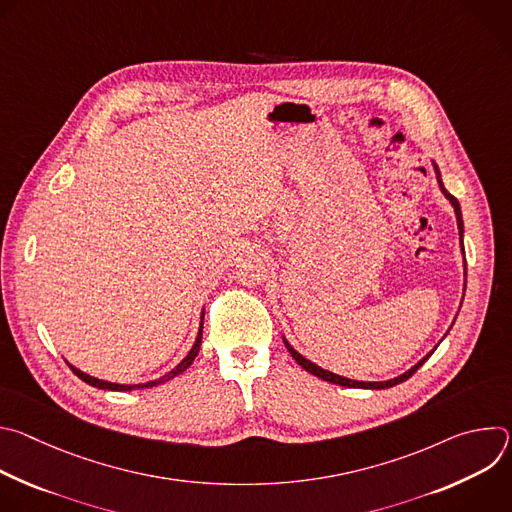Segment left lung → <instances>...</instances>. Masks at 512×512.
<instances>
[{"label":"left lung","instance_id":"8db88e82","mask_svg":"<svg viewBox=\"0 0 512 512\" xmlns=\"http://www.w3.org/2000/svg\"><path fill=\"white\" fill-rule=\"evenodd\" d=\"M433 170H435V176H437V184H440V188H442V192H444V196L452 202V206H454V210H456V221H458V229H460V241H462V237H464V221H462V210H460V202L446 190V186H444V182H442V174H440V168H437L435 164H433ZM462 249H464V243H462ZM285 342V346H287V350H289V354L296 358V362L300 364L302 369H306L310 375H314V377H320L322 381H328V383H334V385H340V387H352V389H389V387H395V385H399V383H403V381H407L419 367L421 364L433 354V350L425 356V358H421L415 367H411L407 373H403V375H399L397 379H391V381H383V383H364V381H352V379H346V377H340V375H334V373H330V371H324V369H320L318 364H314V362H310L308 358H304L298 350H294L289 346V342L287 340H283Z\"/></svg>","mask_w":512,"mask_h":512}]
</instances>
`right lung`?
Masks as SVG:
<instances>
[{"label":"right lung","instance_id":"obj_1","mask_svg":"<svg viewBox=\"0 0 512 512\" xmlns=\"http://www.w3.org/2000/svg\"><path fill=\"white\" fill-rule=\"evenodd\" d=\"M202 318H204V314H202ZM200 342H202V322H200V330H198V336H196V342H194V346H192V350L188 352V356L178 364V367L174 369V371H170L168 375H164L162 379H158V381H150V383H143V385H117V383H107V381H101V379H95V377H91V375H85L83 371H79V369H75L72 367V364H68L70 367V371L75 373L81 381H85L87 385H91V387H97V389H107V391H131V389H148V387H156V385H160V383H166V381H170V379H174V377H178L180 373H184L190 364H192V360L196 358V354H198V350H200Z\"/></svg>","mask_w":512,"mask_h":512}]
</instances>
